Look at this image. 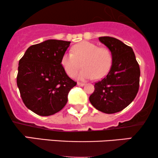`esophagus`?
Instances as JSON below:
<instances>
[{"instance_id":"1","label":"esophagus","mask_w":158,"mask_h":158,"mask_svg":"<svg viewBox=\"0 0 158 158\" xmlns=\"http://www.w3.org/2000/svg\"><path fill=\"white\" fill-rule=\"evenodd\" d=\"M77 85L80 86H83L85 85L84 83H81V82H77Z\"/></svg>"}]
</instances>
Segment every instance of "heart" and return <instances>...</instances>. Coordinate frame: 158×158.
I'll list each match as a JSON object with an SVG mask.
<instances>
[{
  "mask_svg": "<svg viewBox=\"0 0 158 158\" xmlns=\"http://www.w3.org/2000/svg\"><path fill=\"white\" fill-rule=\"evenodd\" d=\"M72 52L65 53L61 58V66L71 77H75L83 66L84 69L78 75L80 80L100 79L108 73L112 66V54L107 47L82 42L74 46Z\"/></svg>",
  "mask_w": 158,
  "mask_h": 158,
  "instance_id": "b5f03b06",
  "label": "heart"
}]
</instances>
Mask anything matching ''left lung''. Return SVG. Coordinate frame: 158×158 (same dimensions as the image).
Here are the masks:
<instances>
[{
  "instance_id": "1",
  "label": "left lung",
  "mask_w": 158,
  "mask_h": 158,
  "mask_svg": "<svg viewBox=\"0 0 158 158\" xmlns=\"http://www.w3.org/2000/svg\"><path fill=\"white\" fill-rule=\"evenodd\" d=\"M110 49L112 64L106 76L94 83L89 101L95 109L106 114L119 112L136 97L140 85V66L130 46L112 37H100Z\"/></svg>"
}]
</instances>
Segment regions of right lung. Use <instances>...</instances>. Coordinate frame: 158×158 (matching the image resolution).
I'll list each match as a JSON object with an SVG mask.
<instances>
[{
  "mask_svg": "<svg viewBox=\"0 0 158 158\" xmlns=\"http://www.w3.org/2000/svg\"><path fill=\"white\" fill-rule=\"evenodd\" d=\"M70 41L47 40L29 46L19 60L17 85L26 106L40 116L60 111L77 82L68 77L61 58Z\"/></svg>",
  "mask_w": 158,
  "mask_h": 158,
  "instance_id": "1",
  "label": "right lung"
}]
</instances>
